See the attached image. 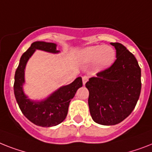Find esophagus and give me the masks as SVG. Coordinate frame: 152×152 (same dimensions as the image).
I'll list each match as a JSON object with an SVG mask.
<instances>
[{
  "instance_id": "1",
  "label": "esophagus",
  "mask_w": 152,
  "mask_h": 152,
  "mask_svg": "<svg viewBox=\"0 0 152 152\" xmlns=\"http://www.w3.org/2000/svg\"><path fill=\"white\" fill-rule=\"evenodd\" d=\"M87 80H88V77H87V76H83V84H86V83L87 82Z\"/></svg>"
}]
</instances>
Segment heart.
<instances>
[{
    "label": "heart",
    "mask_w": 152,
    "mask_h": 152,
    "mask_svg": "<svg viewBox=\"0 0 152 152\" xmlns=\"http://www.w3.org/2000/svg\"><path fill=\"white\" fill-rule=\"evenodd\" d=\"M116 52L112 47L97 45L87 47L81 50L79 59L83 64L94 62V70L102 72L111 67L115 61Z\"/></svg>",
    "instance_id": "b5f03b06"
}]
</instances>
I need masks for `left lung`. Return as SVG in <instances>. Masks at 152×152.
Here are the masks:
<instances>
[{"mask_svg":"<svg viewBox=\"0 0 152 152\" xmlns=\"http://www.w3.org/2000/svg\"><path fill=\"white\" fill-rule=\"evenodd\" d=\"M111 45L116 50V60L86 83L91 117L104 126L115 125L129 116L141 90V71L136 58L122 44Z\"/></svg>","mask_w":152,"mask_h":152,"instance_id":"obj_1","label":"left lung"}]
</instances>
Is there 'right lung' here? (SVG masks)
<instances>
[{
  "label": "right lung",
  "instance_id": "1",
  "mask_svg": "<svg viewBox=\"0 0 152 152\" xmlns=\"http://www.w3.org/2000/svg\"><path fill=\"white\" fill-rule=\"evenodd\" d=\"M36 50L52 54H58L57 44L44 41L33 42L29 48L23 53L15 74L14 93L16 102L25 116L35 125L50 127L63 122L68 114L69 105L76 91L83 86L82 78L78 77L66 86L57 89L48 97L41 101L31 100L23 91L25 83V69L29 59Z\"/></svg>",
  "mask_w": 152,
  "mask_h": 152
}]
</instances>
